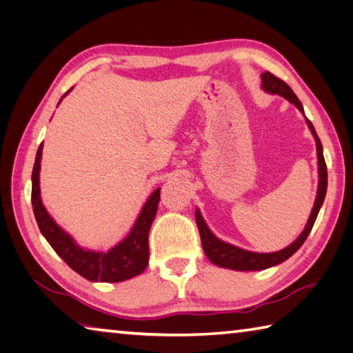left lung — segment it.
I'll list each match as a JSON object with an SVG mask.
<instances>
[{
  "mask_svg": "<svg viewBox=\"0 0 353 353\" xmlns=\"http://www.w3.org/2000/svg\"><path fill=\"white\" fill-rule=\"evenodd\" d=\"M261 79H262V89H264L265 92L283 95L285 100L290 101V103H293L301 112L304 114V108H303V105H301L299 99L294 95L292 88L288 86L285 81L278 79L276 75L268 72V70L262 74ZM305 121H307V125H309L313 137H315V142H316L319 183H318V193H316V199H315V205H313L310 217H309V221H307V225L303 230V233L298 236L296 241L292 242L288 247L279 250V252L254 253V252H248V250L234 247V245H232V243H227L221 239H217L216 236L211 233V230L208 228L207 223H205L201 211L196 210V222H197L199 233H201L203 252H205V254H207V258L217 267H225V268H232V270H239V272L265 270V268L278 265V264H281V262H284L285 259L290 258V256L293 253H296L299 247L305 242L307 236H309V233L312 232L313 223H315V221H316L319 208H321V205L324 202L325 191H327V166H325L321 140H319L315 128H313V125H312V121L307 117H305Z\"/></svg>",
  "mask_w": 353,
  "mask_h": 353,
  "instance_id": "1",
  "label": "left lung"
}]
</instances>
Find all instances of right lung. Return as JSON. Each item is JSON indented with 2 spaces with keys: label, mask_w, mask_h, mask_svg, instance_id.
Wrapping results in <instances>:
<instances>
[{
  "label": "right lung",
  "mask_w": 353,
  "mask_h": 353,
  "mask_svg": "<svg viewBox=\"0 0 353 353\" xmlns=\"http://www.w3.org/2000/svg\"><path fill=\"white\" fill-rule=\"evenodd\" d=\"M69 91L63 95H66ZM60 99V101L63 100ZM43 143L38 146L34 171H32V208L40 228L41 234L55 250V253L83 278L92 283H121L143 273L148 265L150 245L148 234L151 223L157 213L160 201V188L152 193L145 202L136 223L131 228L130 234L119 242L117 245L103 252L81 248L70 236L57 223L52 216L44 208L40 196V168H41Z\"/></svg>",
  "instance_id": "right-lung-1"
}]
</instances>
